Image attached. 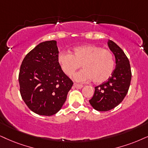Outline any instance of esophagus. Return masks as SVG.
Returning <instances> with one entry per match:
<instances>
[{
	"mask_svg": "<svg viewBox=\"0 0 148 148\" xmlns=\"http://www.w3.org/2000/svg\"><path fill=\"white\" fill-rule=\"evenodd\" d=\"M74 86L76 88H77V89H82V88L83 87V85H79V84H77V83H74Z\"/></svg>",
	"mask_w": 148,
	"mask_h": 148,
	"instance_id": "1",
	"label": "esophagus"
}]
</instances>
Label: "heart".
Masks as SVG:
<instances>
[{"mask_svg":"<svg viewBox=\"0 0 148 148\" xmlns=\"http://www.w3.org/2000/svg\"><path fill=\"white\" fill-rule=\"evenodd\" d=\"M58 63L68 76H72L82 64L83 70L76 73L74 78L78 82L89 81L102 83L111 77L115 69V58L111 50L95 45H85L74 48L72 55L61 52Z\"/></svg>","mask_w":148,"mask_h":148,"instance_id":"obj_1","label":"heart"}]
</instances>
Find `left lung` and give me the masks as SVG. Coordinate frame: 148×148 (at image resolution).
I'll use <instances>...</instances> for the list:
<instances>
[{"label":"left lung","instance_id":"1","mask_svg":"<svg viewBox=\"0 0 148 148\" xmlns=\"http://www.w3.org/2000/svg\"><path fill=\"white\" fill-rule=\"evenodd\" d=\"M108 48L115 55V69L107 81L95 87L93 96L89 103L98 111L113 109L124 100L131 81V69L128 59L120 48L108 40Z\"/></svg>","mask_w":148,"mask_h":148}]
</instances>
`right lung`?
Returning <instances> with one entry per match:
<instances>
[{"label": "right lung", "mask_w": 148, "mask_h": 148, "mask_svg": "<svg viewBox=\"0 0 148 148\" xmlns=\"http://www.w3.org/2000/svg\"><path fill=\"white\" fill-rule=\"evenodd\" d=\"M55 40L40 43L26 55L19 73L20 91L28 107L36 114L50 116L62 107L73 82L58 63Z\"/></svg>", "instance_id": "right-lung-1"}]
</instances>
